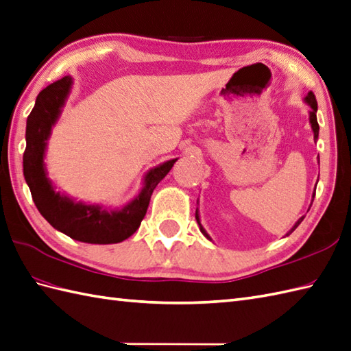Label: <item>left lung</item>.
Listing matches in <instances>:
<instances>
[{
    "instance_id": "1",
    "label": "left lung",
    "mask_w": 351,
    "mask_h": 351,
    "mask_svg": "<svg viewBox=\"0 0 351 351\" xmlns=\"http://www.w3.org/2000/svg\"><path fill=\"white\" fill-rule=\"evenodd\" d=\"M304 102H305L306 106H310V108H311V110H310V125H311V130H313V132H314V140H317V138H319V123H317V114H315V113H317V101H315L314 93H313V92H308V95H306V97L304 98ZM319 164H320V160H319ZM314 195H315V193H313V201H314ZM195 217H196V221H198L199 230H201V232L204 234V237H207L208 240L211 241V237L207 234V230H205V229H204V226L201 225L199 210H198V208H196ZM304 217H305V216H302V217H299V219H298V221H296V223H295L292 228H290V230H289V232L286 234V237H289V235L292 234L293 230H295L299 225H301V221L304 220Z\"/></svg>"
}]
</instances>
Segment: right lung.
<instances>
[{
    "label": "right lung",
    "mask_w": 351,
    "mask_h": 351,
    "mask_svg": "<svg viewBox=\"0 0 351 351\" xmlns=\"http://www.w3.org/2000/svg\"><path fill=\"white\" fill-rule=\"evenodd\" d=\"M73 88V77L49 84L36 99L27 121V149L23 153V176L40 215L59 232L75 241L89 244H116L130 238L146 216L150 196L178 158L150 168L143 177V187L134 199L122 208L77 201L73 196L55 191L47 177L46 150L53 126Z\"/></svg>",
    "instance_id": "add662e5"
}]
</instances>
